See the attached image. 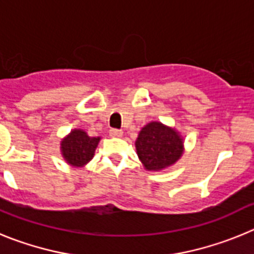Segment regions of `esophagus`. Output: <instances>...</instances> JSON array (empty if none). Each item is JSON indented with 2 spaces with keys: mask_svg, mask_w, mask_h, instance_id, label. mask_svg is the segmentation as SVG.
Segmentation results:
<instances>
[{
  "mask_svg": "<svg viewBox=\"0 0 254 254\" xmlns=\"http://www.w3.org/2000/svg\"><path fill=\"white\" fill-rule=\"evenodd\" d=\"M109 134H111L112 137H121L123 134L122 129H117V128H112L111 131H109Z\"/></svg>",
  "mask_w": 254,
  "mask_h": 254,
  "instance_id": "34e87169",
  "label": "esophagus"
}]
</instances>
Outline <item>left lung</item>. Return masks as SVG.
Wrapping results in <instances>:
<instances>
[{"label": "left lung", "mask_w": 254, "mask_h": 254, "mask_svg": "<svg viewBox=\"0 0 254 254\" xmlns=\"http://www.w3.org/2000/svg\"><path fill=\"white\" fill-rule=\"evenodd\" d=\"M136 150L147 170H161L176 163L183 152V140L169 127L151 122L141 129Z\"/></svg>", "instance_id": "8db88e82"}]
</instances>
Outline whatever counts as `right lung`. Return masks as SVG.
Returning a JSON list of instances; mask_svg holds the SVG:
<instances>
[{"mask_svg": "<svg viewBox=\"0 0 254 254\" xmlns=\"http://www.w3.org/2000/svg\"><path fill=\"white\" fill-rule=\"evenodd\" d=\"M100 137H89L81 129H73L61 143V151L66 161L73 167H81L94 156Z\"/></svg>", "mask_w": 254, "mask_h": 254, "instance_id": "1", "label": "right lung"}]
</instances>
